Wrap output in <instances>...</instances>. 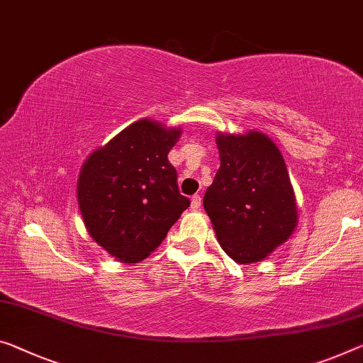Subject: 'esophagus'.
Here are the masks:
<instances>
[{
    "mask_svg": "<svg viewBox=\"0 0 363 363\" xmlns=\"http://www.w3.org/2000/svg\"><path fill=\"white\" fill-rule=\"evenodd\" d=\"M199 208H201V196L199 194H194V196H191V209L198 211Z\"/></svg>",
    "mask_w": 363,
    "mask_h": 363,
    "instance_id": "1",
    "label": "esophagus"
}]
</instances>
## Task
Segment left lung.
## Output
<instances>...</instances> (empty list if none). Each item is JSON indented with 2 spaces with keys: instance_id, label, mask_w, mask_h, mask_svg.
<instances>
[{
  "instance_id": "obj_1",
  "label": "left lung",
  "mask_w": 363,
  "mask_h": 363,
  "mask_svg": "<svg viewBox=\"0 0 363 363\" xmlns=\"http://www.w3.org/2000/svg\"><path fill=\"white\" fill-rule=\"evenodd\" d=\"M220 167L204 194L220 248L238 264L266 259L298 222L286 162L264 133H217Z\"/></svg>"
}]
</instances>
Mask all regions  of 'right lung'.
Here are the masks:
<instances>
[{
	"mask_svg": "<svg viewBox=\"0 0 363 363\" xmlns=\"http://www.w3.org/2000/svg\"><path fill=\"white\" fill-rule=\"evenodd\" d=\"M180 136V126L138 120L81 167L76 191L82 220L94 242L121 263L146 259L189 206L167 157Z\"/></svg>",
	"mask_w": 363,
	"mask_h": 363,
	"instance_id": "right-lung-1",
	"label": "right lung"
}]
</instances>
